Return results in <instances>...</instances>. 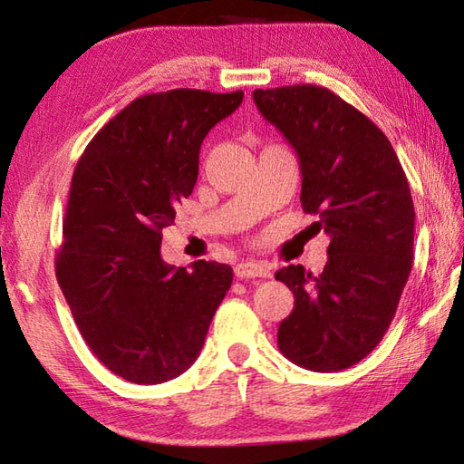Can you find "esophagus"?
<instances>
[{
    "label": "esophagus",
    "mask_w": 464,
    "mask_h": 464,
    "mask_svg": "<svg viewBox=\"0 0 464 464\" xmlns=\"http://www.w3.org/2000/svg\"><path fill=\"white\" fill-rule=\"evenodd\" d=\"M235 277L237 279H255V277H271V269L265 263L245 261L235 267Z\"/></svg>",
    "instance_id": "obj_1"
}]
</instances>
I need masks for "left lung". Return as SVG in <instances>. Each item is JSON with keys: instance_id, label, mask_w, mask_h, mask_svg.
<instances>
[{"instance_id": "left-lung-1", "label": "left lung", "mask_w": 464, "mask_h": 464, "mask_svg": "<svg viewBox=\"0 0 464 464\" xmlns=\"http://www.w3.org/2000/svg\"><path fill=\"white\" fill-rule=\"evenodd\" d=\"M261 115L301 163V205L331 237L321 275L275 273L295 295L277 344L299 367L333 372L377 347L412 267L415 207L399 157L377 125L327 87L255 90Z\"/></svg>"}]
</instances>
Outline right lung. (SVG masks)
Masks as SVG:
<instances>
[{
	"label": "right lung",
	"mask_w": 464,
	"mask_h": 464,
	"mask_svg": "<svg viewBox=\"0 0 464 464\" xmlns=\"http://www.w3.org/2000/svg\"><path fill=\"white\" fill-rule=\"evenodd\" d=\"M241 102L243 92L141 95L75 165L57 283L87 347L125 381L157 384L189 369L231 287L229 265H167L161 239L193 191L205 135Z\"/></svg>",
	"instance_id": "right-lung-1"
}]
</instances>
